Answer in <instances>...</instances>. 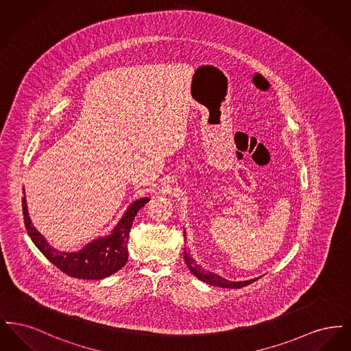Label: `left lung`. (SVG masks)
<instances>
[{
	"label": "left lung",
	"mask_w": 351,
	"mask_h": 351,
	"mask_svg": "<svg viewBox=\"0 0 351 351\" xmlns=\"http://www.w3.org/2000/svg\"><path fill=\"white\" fill-rule=\"evenodd\" d=\"M184 261H185V265L189 268V271L197 279H200L204 283L210 284V285L222 287V288H242V287H246L249 284L254 283L258 279V278H255V279H250V280H246V282H229V280L221 278L217 274L205 271L204 268L201 267L200 265H197V262L192 258V255L189 254V251H186V249H184Z\"/></svg>",
	"instance_id": "obj_1"
}]
</instances>
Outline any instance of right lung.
Masks as SVG:
<instances>
[{"mask_svg": "<svg viewBox=\"0 0 351 351\" xmlns=\"http://www.w3.org/2000/svg\"><path fill=\"white\" fill-rule=\"evenodd\" d=\"M150 201L149 197L134 201L123 216L118 221L112 233L102 238H97L82 250L66 252L55 250L47 243L45 237L39 233L32 223L29 217L26 199H22V210L25 226L34 245L50 261L53 266L67 274L68 276L86 279V280H100L113 275L119 271L128 262V242L129 234L133 225V219L138 210Z\"/></svg>", "mask_w": 351, "mask_h": 351, "instance_id": "obj_1", "label": "right lung"}]
</instances>
